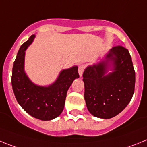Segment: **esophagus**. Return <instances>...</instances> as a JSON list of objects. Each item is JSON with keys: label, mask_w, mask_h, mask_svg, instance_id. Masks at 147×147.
I'll return each mask as SVG.
<instances>
[{"label": "esophagus", "mask_w": 147, "mask_h": 147, "mask_svg": "<svg viewBox=\"0 0 147 147\" xmlns=\"http://www.w3.org/2000/svg\"><path fill=\"white\" fill-rule=\"evenodd\" d=\"M84 65H81V66H79L78 67V73L79 75H80V77H81L83 75V72H84Z\"/></svg>", "instance_id": "1"}]
</instances>
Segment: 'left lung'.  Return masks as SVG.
Instances as JSON below:
<instances>
[{
	"label": "left lung",
	"mask_w": 147,
	"mask_h": 147,
	"mask_svg": "<svg viewBox=\"0 0 147 147\" xmlns=\"http://www.w3.org/2000/svg\"><path fill=\"white\" fill-rule=\"evenodd\" d=\"M109 70L113 72L107 74ZM83 78L86 107L97 118H113L133 96L135 69L128 49L122 46L112 47L103 61L87 66Z\"/></svg>",
	"instance_id": "1"
}]
</instances>
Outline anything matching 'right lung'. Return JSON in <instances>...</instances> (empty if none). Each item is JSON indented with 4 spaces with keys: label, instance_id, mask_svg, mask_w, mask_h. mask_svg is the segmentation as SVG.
I'll return each instance as SVG.
<instances>
[{
    "label": "right lung",
    "instance_id": "obj_1",
    "mask_svg": "<svg viewBox=\"0 0 147 147\" xmlns=\"http://www.w3.org/2000/svg\"><path fill=\"white\" fill-rule=\"evenodd\" d=\"M35 37L32 35L18 52L12 68V89L18 103L28 114L37 119L50 121L63 112L66 92L79 74L78 66H75L62 70L56 81L48 86L32 82L24 72V59L25 51Z\"/></svg>",
    "mask_w": 147,
    "mask_h": 147
}]
</instances>
